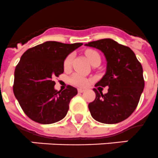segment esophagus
Masks as SVG:
<instances>
[{
    "label": "esophagus",
    "instance_id": "1",
    "mask_svg": "<svg viewBox=\"0 0 158 158\" xmlns=\"http://www.w3.org/2000/svg\"><path fill=\"white\" fill-rule=\"evenodd\" d=\"M77 90H78V92H79V93H83V92H85V89H81V88H79V89H78Z\"/></svg>",
    "mask_w": 158,
    "mask_h": 158
}]
</instances>
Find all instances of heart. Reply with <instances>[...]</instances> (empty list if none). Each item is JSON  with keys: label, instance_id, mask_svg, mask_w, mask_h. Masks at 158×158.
I'll return each mask as SVG.
<instances>
[{"label": "heart", "instance_id": "1", "mask_svg": "<svg viewBox=\"0 0 158 158\" xmlns=\"http://www.w3.org/2000/svg\"><path fill=\"white\" fill-rule=\"evenodd\" d=\"M85 55L87 56L88 59L89 60L90 63H93V62L97 59H100V56L96 51H94L93 50H88L85 51ZM72 59H73V55H69L68 57L66 58V59L64 60V68L67 69L69 68L70 65H71L72 63ZM70 81H71L72 84L75 85H77V86L84 87L86 86L88 84H89V79L87 77H85L84 75H81V74H79V73H75L72 76V77L70 78Z\"/></svg>", "mask_w": 158, "mask_h": 158}]
</instances>
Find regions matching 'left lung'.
Masks as SVG:
<instances>
[{
  "label": "left lung",
  "instance_id": "8db88e82",
  "mask_svg": "<svg viewBox=\"0 0 158 158\" xmlns=\"http://www.w3.org/2000/svg\"><path fill=\"white\" fill-rule=\"evenodd\" d=\"M85 45L100 50L107 61L105 74L95 86H108V93L103 94L93 89L96 97L88 105L92 117L105 124L124 121L135 110L143 93L142 65L131 48L113 39H102Z\"/></svg>",
  "mask_w": 158,
  "mask_h": 158
}]
</instances>
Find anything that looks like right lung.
Returning <instances> with one entry per match:
<instances>
[{"instance_id": "1", "label": "right lung", "mask_w": 158, "mask_h": 158, "mask_svg": "<svg viewBox=\"0 0 158 158\" xmlns=\"http://www.w3.org/2000/svg\"><path fill=\"white\" fill-rule=\"evenodd\" d=\"M82 43L45 41L28 49L15 68L14 94L32 121L52 124L67 115L70 100L77 94L75 87L55 89V77L64 73V60Z\"/></svg>"}]
</instances>
